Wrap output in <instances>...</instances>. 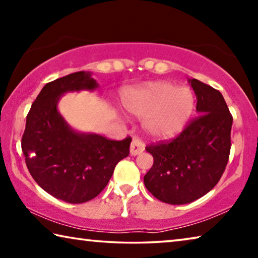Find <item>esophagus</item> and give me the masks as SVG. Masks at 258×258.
<instances>
[{"mask_svg": "<svg viewBox=\"0 0 258 258\" xmlns=\"http://www.w3.org/2000/svg\"><path fill=\"white\" fill-rule=\"evenodd\" d=\"M145 150V143L142 142L141 139L139 138H134L132 143H131V148H130V152L132 156H137L139 154Z\"/></svg>", "mask_w": 258, "mask_h": 258, "instance_id": "obj_1", "label": "esophagus"}]
</instances>
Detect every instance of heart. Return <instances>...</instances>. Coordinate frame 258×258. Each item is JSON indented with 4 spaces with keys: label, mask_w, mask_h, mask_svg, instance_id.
Segmentation results:
<instances>
[{
    "label": "heart",
    "mask_w": 258,
    "mask_h": 258,
    "mask_svg": "<svg viewBox=\"0 0 258 258\" xmlns=\"http://www.w3.org/2000/svg\"><path fill=\"white\" fill-rule=\"evenodd\" d=\"M121 101L126 111L146 118V128L156 139L176 137L195 109L192 91L167 82H151L130 89Z\"/></svg>",
    "instance_id": "heart-1"
}]
</instances>
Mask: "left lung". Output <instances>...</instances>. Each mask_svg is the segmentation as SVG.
I'll list each match as a JSON object with an SVG mask.
<instances>
[{"label":"left lung","instance_id":"1","mask_svg":"<svg viewBox=\"0 0 258 258\" xmlns=\"http://www.w3.org/2000/svg\"><path fill=\"white\" fill-rule=\"evenodd\" d=\"M189 83L197 97L198 116L171 141L146 147L154 165L143 181L160 202H195L220 181L231 149L232 115L220 91L196 78Z\"/></svg>","mask_w":258,"mask_h":258}]
</instances>
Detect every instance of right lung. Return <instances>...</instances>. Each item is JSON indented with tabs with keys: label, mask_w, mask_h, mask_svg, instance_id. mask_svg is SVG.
Masks as SVG:
<instances>
[{
	"label": "right lung",
	"mask_w": 258,
	"mask_h": 258,
	"mask_svg": "<svg viewBox=\"0 0 258 258\" xmlns=\"http://www.w3.org/2000/svg\"><path fill=\"white\" fill-rule=\"evenodd\" d=\"M89 72H77L45 84L30 107L21 138L27 168L35 182L54 198L82 204L101 192L117 163L130 154V137L121 141L78 133L58 111L67 92L94 90Z\"/></svg>",
	"instance_id": "add662e5"
}]
</instances>
